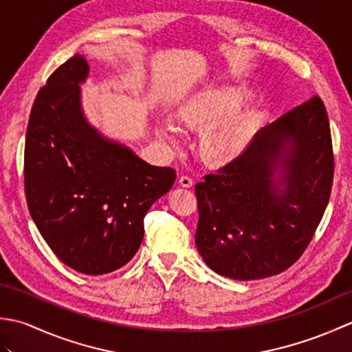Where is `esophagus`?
Returning <instances> with one entry per match:
<instances>
[{
    "label": "esophagus",
    "mask_w": 352,
    "mask_h": 352,
    "mask_svg": "<svg viewBox=\"0 0 352 352\" xmlns=\"http://www.w3.org/2000/svg\"><path fill=\"white\" fill-rule=\"evenodd\" d=\"M178 184H180L182 188H192L193 180L188 175H182L180 178H178Z\"/></svg>",
    "instance_id": "esophagus-1"
}]
</instances>
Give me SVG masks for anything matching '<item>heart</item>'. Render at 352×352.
I'll return each instance as SVG.
<instances>
[{"label":"heart","instance_id":"1","mask_svg":"<svg viewBox=\"0 0 352 352\" xmlns=\"http://www.w3.org/2000/svg\"><path fill=\"white\" fill-rule=\"evenodd\" d=\"M246 96L242 87L218 86L192 95L178 109L180 124L189 129H204L201 149L207 159H233L256 136L261 113L252 107H241ZM159 134L172 145L182 144L180 130L170 122L164 124Z\"/></svg>","mask_w":352,"mask_h":352}]
</instances>
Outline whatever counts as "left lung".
I'll use <instances>...</instances> for the list:
<instances>
[{
	"label": "left lung",
	"mask_w": 352,
	"mask_h": 352,
	"mask_svg": "<svg viewBox=\"0 0 352 352\" xmlns=\"http://www.w3.org/2000/svg\"><path fill=\"white\" fill-rule=\"evenodd\" d=\"M276 170L281 179L273 177ZM333 177L330 121L313 95L195 186V242L208 267L241 281L286 271L315 236Z\"/></svg>",
	"instance_id": "obj_1"
}]
</instances>
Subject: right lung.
Masks as SVG:
<instances>
[{"mask_svg":"<svg viewBox=\"0 0 352 352\" xmlns=\"http://www.w3.org/2000/svg\"><path fill=\"white\" fill-rule=\"evenodd\" d=\"M89 66L80 54L51 74L30 113L24 189L30 214L66 266L86 275L113 272L134 257L144 218L175 182L104 139L86 122L80 87Z\"/></svg>","mask_w":352,"mask_h":352,"instance_id":"1","label":"right lung"}]
</instances>
